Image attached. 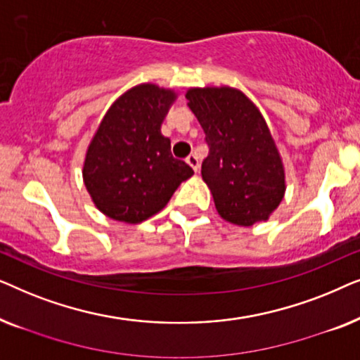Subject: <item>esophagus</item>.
<instances>
[{
  "mask_svg": "<svg viewBox=\"0 0 360 360\" xmlns=\"http://www.w3.org/2000/svg\"><path fill=\"white\" fill-rule=\"evenodd\" d=\"M186 164H188L195 172H198L200 160H198V157H196L195 154H190L188 157H186Z\"/></svg>",
  "mask_w": 360,
  "mask_h": 360,
  "instance_id": "obj_1",
  "label": "esophagus"
}]
</instances>
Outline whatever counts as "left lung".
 Masks as SVG:
<instances>
[{
    "mask_svg": "<svg viewBox=\"0 0 360 360\" xmlns=\"http://www.w3.org/2000/svg\"><path fill=\"white\" fill-rule=\"evenodd\" d=\"M185 96L210 147L201 176L221 218L238 226L269 219L283 200L285 170L257 106L229 86L190 88Z\"/></svg>",
    "mask_w": 360,
    "mask_h": 360,
    "instance_id": "obj_1",
    "label": "left lung"
}]
</instances>
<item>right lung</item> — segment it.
Instances as JSON below:
<instances>
[{"instance_id": "1", "label": "right lung", "mask_w": 360, "mask_h": 360, "mask_svg": "<svg viewBox=\"0 0 360 360\" xmlns=\"http://www.w3.org/2000/svg\"><path fill=\"white\" fill-rule=\"evenodd\" d=\"M176 95L152 83L127 90L112 103L88 146L83 181L108 218L137 224L164 208L181 181L193 175L175 159L160 126Z\"/></svg>"}]
</instances>
